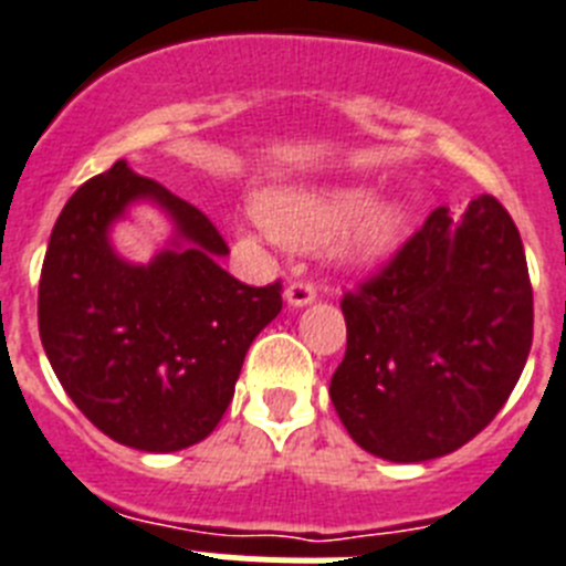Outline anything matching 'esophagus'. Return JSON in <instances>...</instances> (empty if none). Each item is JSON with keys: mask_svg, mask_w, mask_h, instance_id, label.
<instances>
[{"mask_svg": "<svg viewBox=\"0 0 566 566\" xmlns=\"http://www.w3.org/2000/svg\"><path fill=\"white\" fill-rule=\"evenodd\" d=\"M287 302L293 307H302V305H311L313 298H316V284L311 279H296V282L287 284V291H284Z\"/></svg>", "mask_w": 566, "mask_h": 566, "instance_id": "1", "label": "esophagus"}]
</instances>
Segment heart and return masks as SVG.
<instances>
[{
	"label": "heart",
	"mask_w": 566,
	"mask_h": 566,
	"mask_svg": "<svg viewBox=\"0 0 566 566\" xmlns=\"http://www.w3.org/2000/svg\"><path fill=\"white\" fill-rule=\"evenodd\" d=\"M368 203L363 189L331 192H270L259 201V218L275 239L296 247L322 244L350 224L345 247L350 255H377L402 230L400 203Z\"/></svg>",
	"instance_id": "b5f03b06"
}]
</instances>
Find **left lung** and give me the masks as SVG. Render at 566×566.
Returning <instances> with one entry per match:
<instances>
[{
  "mask_svg": "<svg viewBox=\"0 0 566 566\" xmlns=\"http://www.w3.org/2000/svg\"><path fill=\"white\" fill-rule=\"evenodd\" d=\"M339 305L348 348L331 400L356 443L394 463L443 458L481 434L533 345L524 244L495 195L460 221L437 207Z\"/></svg>",
  "mask_w": 566,
  "mask_h": 566,
  "instance_id": "8db88e82",
  "label": "left lung"
}]
</instances>
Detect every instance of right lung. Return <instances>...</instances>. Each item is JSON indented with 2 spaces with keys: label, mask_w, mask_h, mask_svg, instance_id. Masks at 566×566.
Returning a JSON list of instances; mask_svg holds the SVG:
<instances>
[{
  "label": "right lung",
  "mask_w": 566,
  "mask_h": 566,
  "mask_svg": "<svg viewBox=\"0 0 566 566\" xmlns=\"http://www.w3.org/2000/svg\"><path fill=\"white\" fill-rule=\"evenodd\" d=\"M135 197L158 200L190 247L149 269L117 260L105 230ZM224 253L210 218L126 160L69 198L42 261L36 319L60 386L106 437L178 452L221 422L250 342L282 311V279L239 282L216 264Z\"/></svg>",
  "instance_id": "obj_1"
}]
</instances>
